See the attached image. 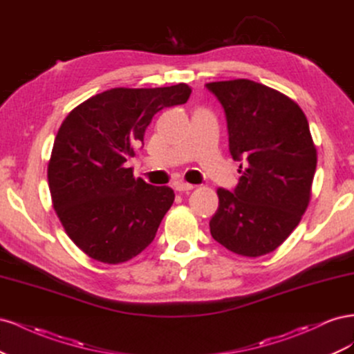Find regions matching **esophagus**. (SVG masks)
Instances as JSON below:
<instances>
[{
    "mask_svg": "<svg viewBox=\"0 0 354 354\" xmlns=\"http://www.w3.org/2000/svg\"><path fill=\"white\" fill-rule=\"evenodd\" d=\"M176 190L177 192H181V194H183V192H190V190H194V185H189V183H176Z\"/></svg>",
    "mask_w": 354,
    "mask_h": 354,
    "instance_id": "1",
    "label": "esophagus"
}]
</instances>
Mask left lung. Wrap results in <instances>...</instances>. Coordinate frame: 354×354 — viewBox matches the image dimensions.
Segmentation results:
<instances>
[{"instance_id": "8db88e82", "label": "left lung", "mask_w": 354, "mask_h": 354, "mask_svg": "<svg viewBox=\"0 0 354 354\" xmlns=\"http://www.w3.org/2000/svg\"><path fill=\"white\" fill-rule=\"evenodd\" d=\"M227 118L229 149L239 165L233 192L217 189L212 238L242 257L273 252L301 221L317 152L301 108L288 95L251 80L208 82Z\"/></svg>"}]
</instances>
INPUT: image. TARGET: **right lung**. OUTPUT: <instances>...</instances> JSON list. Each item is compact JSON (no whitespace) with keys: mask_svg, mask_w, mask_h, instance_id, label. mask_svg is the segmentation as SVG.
Masks as SVG:
<instances>
[{"mask_svg":"<svg viewBox=\"0 0 354 354\" xmlns=\"http://www.w3.org/2000/svg\"><path fill=\"white\" fill-rule=\"evenodd\" d=\"M187 84L111 88L73 108L53 145L47 177L53 208L78 248L106 264L134 259L155 238L174 190L133 176L134 158L156 112L189 100Z\"/></svg>","mask_w":354,"mask_h":354,"instance_id":"1","label":"right lung"}]
</instances>
